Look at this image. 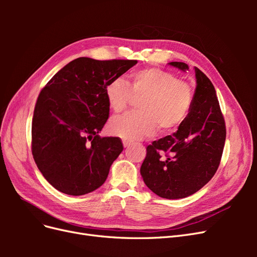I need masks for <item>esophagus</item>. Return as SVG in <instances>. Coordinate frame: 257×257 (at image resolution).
<instances>
[{"instance_id": "1", "label": "esophagus", "mask_w": 257, "mask_h": 257, "mask_svg": "<svg viewBox=\"0 0 257 257\" xmlns=\"http://www.w3.org/2000/svg\"><path fill=\"white\" fill-rule=\"evenodd\" d=\"M132 145V143L130 141H126V139H124L123 141V147L126 148V147H130Z\"/></svg>"}]
</instances>
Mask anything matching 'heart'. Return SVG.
<instances>
[{
  "mask_svg": "<svg viewBox=\"0 0 257 257\" xmlns=\"http://www.w3.org/2000/svg\"><path fill=\"white\" fill-rule=\"evenodd\" d=\"M105 96L110 109L125 110L132 96L142 99L137 112L112 118L108 123L110 134L126 141H137L161 132L177 128L185 120L193 103V90L189 83L160 68H145L130 76L127 85L113 79L106 85Z\"/></svg>",
  "mask_w": 257,
  "mask_h": 257,
  "instance_id": "1",
  "label": "heart"
}]
</instances>
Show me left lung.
Masks as SVG:
<instances>
[{
  "label": "left lung",
  "instance_id": "left-lung-1",
  "mask_svg": "<svg viewBox=\"0 0 257 257\" xmlns=\"http://www.w3.org/2000/svg\"><path fill=\"white\" fill-rule=\"evenodd\" d=\"M182 72L183 62L168 63ZM195 68L196 89L188 116L178 131L147 147L141 167L144 182L167 199L188 197L206 185L220 165L226 128L212 82Z\"/></svg>",
  "mask_w": 257,
  "mask_h": 257
}]
</instances>
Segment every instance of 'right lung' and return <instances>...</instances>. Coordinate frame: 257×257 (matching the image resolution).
I'll list each match as a JSON object with an SVG mask.
<instances>
[{
  "instance_id": "1",
  "label": "right lung",
  "mask_w": 257,
  "mask_h": 257,
  "mask_svg": "<svg viewBox=\"0 0 257 257\" xmlns=\"http://www.w3.org/2000/svg\"><path fill=\"white\" fill-rule=\"evenodd\" d=\"M135 64L136 60L78 58L41 91L32 120V154L54 189L79 196L106 181L123 145L119 137L98 135L109 116L105 89Z\"/></svg>"
}]
</instances>
